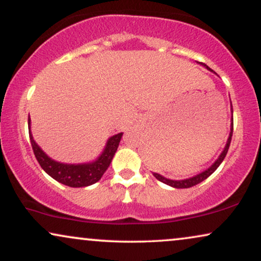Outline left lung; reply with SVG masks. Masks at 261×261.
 Listing matches in <instances>:
<instances>
[{
  "instance_id": "left-lung-1",
  "label": "left lung",
  "mask_w": 261,
  "mask_h": 261,
  "mask_svg": "<svg viewBox=\"0 0 261 261\" xmlns=\"http://www.w3.org/2000/svg\"><path fill=\"white\" fill-rule=\"evenodd\" d=\"M200 64L204 65V67L209 69V70H211V69L207 67L206 64H204V63H200ZM231 110H232V107H231ZM232 127H234V123H231V130H230V134H229V138H228V141H227V144H225L224 150L222 151V154L220 155V158H218L216 161H215L214 165L211 166V167H209V168H207L206 171L201 172L200 174H198L196 176H192V178L184 179V180H171V179H167V178H165V176L158 174V173H152V175H154L155 178L159 180V181H161L163 184H167V185H169V186H172V187H175V189H189V187H192L194 185H197V184L204 181V180H205L206 178H209V176L213 174L215 171H216V169L218 168V166H220L221 163H222V161H223V160H224L225 155H227L229 145H230V142H231Z\"/></svg>"
}]
</instances>
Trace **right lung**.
<instances>
[{
  "instance_id": "obj_1",
  "label": "right lung",
  "mask_w": 261,
  "mask_h": 261,
  "mask_svg": "<svg viewBox=\"0 0 261 261\" xmlns=\"http://www.w3.org/2000/svg\"><path fill=\"white\" fill-rule=\"evenodd\" d=\"M29 133L31 145H32L34 156L39 162L41 168L47 173L51 178L56 181L63 184V185L70 187H85L89 186L99 181L109 168L111 161H112L114 154H116L118 145L121 140L123 134L114 135L107 141L105 150L99 156L98 160L90 163H83V165H65L57 161H54L45 152L41 150L36 142H34L32 134H31V119L29 116Z\"/></svg>"
}]
</instances>
